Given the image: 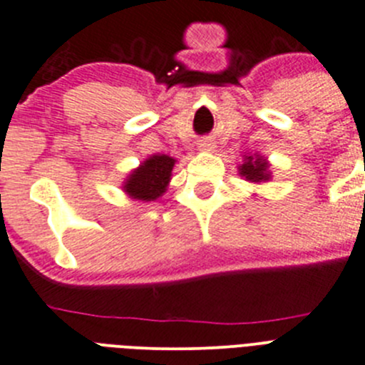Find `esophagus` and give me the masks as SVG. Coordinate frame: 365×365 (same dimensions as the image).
Returning <instances> with one entry per match:
<instances>
[{
	"instance_id": "34e87169",
	"label": "esophagus",
	"mask_w": 365,
	"mask_h": 365,
	"mask_svg": "<svg viewBox=\"0 0 365 365\" xmlns=\"http://www.w3.org/2000/svg\"><path fill=\"white\" fill-rule=\"evenodd\" d=\"M212 146H214V144L208 143V140H203V143L200 144V150L201 151H212Z\"/></svg>"
}]
</instances>
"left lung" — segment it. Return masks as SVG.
<instances>
[{"label":"left lung","mask_w":365,"mask_h":365,"mask_svg":"<svg viewBox=\"0 0 365 365\" xmlns=\"http://www.w3.org/2000/svg\"><path fill=\"white\" fill-rule=\"evenodd\" d=\"M237 169H239V175L242 176L246 182H251V183H264L272 178L271 164H269L267 158L262 157V155L258 153L244 155L242 164H240Z\"/></svg>","instance_id":"1"}]
</instances>
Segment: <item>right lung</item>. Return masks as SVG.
Returning <instances> with one entry per match:
<instances>
[{"mask_svg":"<svg viewBox=\"0 0 365 365\" xmlns=\"http://www.w3.org/2000/svg\"><path fill=\"white\" fill-rule=\"evenodd\" d=\"M176 158L169 155L155 153L140 162L139 168L128 173L123 182V192L135 201H155L168 190L169 182L173 176V168Z\"/></svg>","mask_w":365,"mask_h":365,"instance_id":"add662e5","label":"right lung"}]
</instances>
